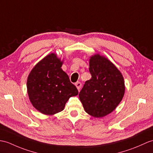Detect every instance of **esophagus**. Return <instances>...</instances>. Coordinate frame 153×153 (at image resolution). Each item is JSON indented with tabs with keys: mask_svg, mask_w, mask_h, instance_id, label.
<instances>
[{
	"mask_svg": "<svg viewBox=\"0 0 153 153\" xmlns=\"http://www.w3.org/2000/svg\"><path fill=\"white\" fill-rule=\"evenodd\" d=\"M75 85L76 86L77 89L79 91V89H80L81 87V82H79V81H77V82H76L75 83Z\"/></svg>",
	"mask_w": 153,
	"mask_h": 153,
	"instance_id": "obj_1",
	"label": "esophagus"
}]
</instances>
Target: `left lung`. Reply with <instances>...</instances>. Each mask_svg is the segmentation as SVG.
Listing matches in <instances>:
<instances>
[{
  "label": "left lung",
  "mask_w": 153,
  "mask_h": 153,
  "mask_svg": "<svg viewBox=\"0 0 153 153\" xmlns=\"http://www.w3.org/2000/svg\"><path fill=\"white\" fill-rule=\"evenodd\" d=\"M89 72L91 78L85 81L79 99L88 114L104 117L122 100L125 90L124 78L111 62L98 54L91 57Z\"/></svg>",
  "instance_id": "obj_1"
}]
</instances>
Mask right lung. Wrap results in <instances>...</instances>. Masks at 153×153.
Here are the masks:
<instances>
[{"instance_id": "1", "label": "right lung", "mask_w": 153, "mask_h": 153, "mask_svg": "<svg viewBox=\"0 0 153 153\" xmlns=\"http://www.w3.org/2000/svg\"><path fill=\"white\" fill-rule=\"evenodd\" d=\"M62 61L51 53L39 62L27 79L30 101L42 113L54 115L62 111L71 97L78 94L76 87L62 70Z\"/></svg>"}]
</instances>
